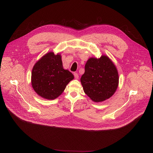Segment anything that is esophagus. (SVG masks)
<instances>
[{
    "mask_svg": "<svg viewBox=\"0 0 153 153\" xmlns=\"http://www.w3.org/2000/svg\"><path fill=\"white\" fill-rule=\"evenodd\" d=\"M74 77H75L76 79H79V75H78V74H77V73H74Z\"/></svg>",
    "mask_w": 153,
    "mask_h": 153,
    "instance_id": "1",
    "label": "esophagus"
}]
</instances>
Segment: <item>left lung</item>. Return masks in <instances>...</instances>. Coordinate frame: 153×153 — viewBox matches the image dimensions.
Returning <instances> with one entry per match:
<instances>
[{
    "instance_id": "obj_1",
    "label": "left lung",
    "mask_w": 153,
    "mask_h": 153,
    "mask_svg": "<svg viewBox=\"0 0 153 153\" xmlns=\"http://www.w3.org/2000/svg\"><path fill=\"white\" fill-rule=\"evenodd\" d=\"M85 93L96 102L111 97L117 90L119 75L114 63L106 56L90 58L80 79Z\"/></svg>"
}]
</instances>
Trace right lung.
<instances>
[{
    "instance_id": "right-lung-1",
    "label": "right lung",
    "mask_w": 153,
    "mask_h": 153,
    "mask_svg": "<svg viewBox=\"0 0 153 153\" xmlns=\"http://www.w3.org/2000/svg\"><path fill=\"white\" fill-rule=\"evenodd\" d=\"M74 79L73 74L64 70L60 55L50 52L35 65L31 73V84L36 93L43 98L53 100L65 90Z\"/></svg>"
}]
</instances>
